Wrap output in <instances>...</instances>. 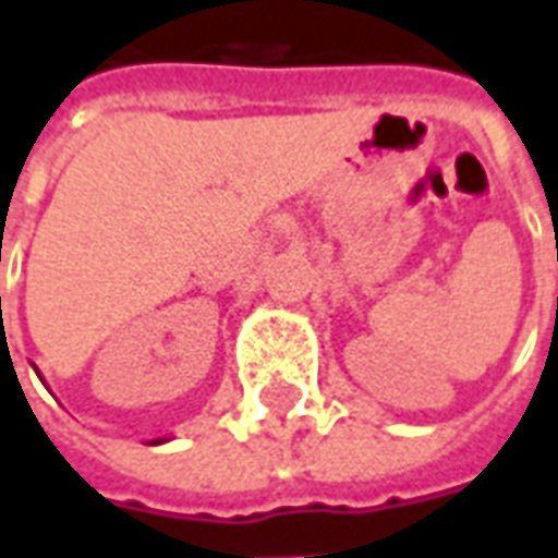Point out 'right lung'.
Segmentation results:
<instances>
[{
  "instance_id": "1",
  "label": "right lung",
  "mask_w": 558,
  "mask_h": 558,
  "mask_svg": "<svg viewBox=\"0 0 558 558\" xmlns=\"http://www.w3.org/2000/svg\"><path fill=\"white\" fill-rule=\"evenodd\" d=\"M36 374H39V371H36ZM163 441H169V438H154L150 445H163Z\"/></svg>"
}]
</instances>
